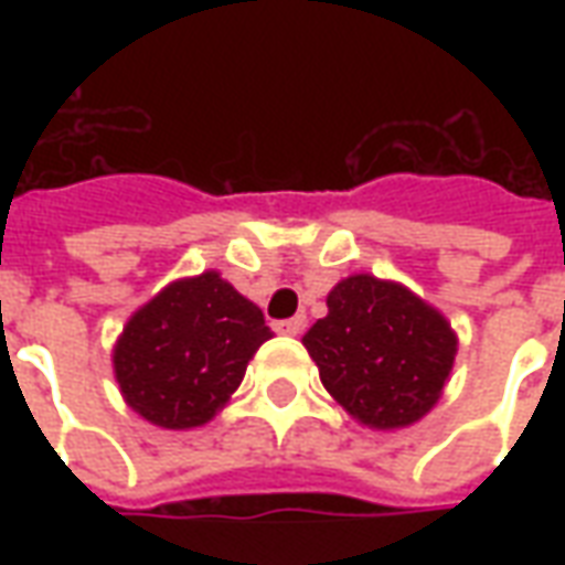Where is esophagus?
<instances>
[{"label":"esophagus","instance_id":"1","mask_svg":"<svg viewBox=\"0 0 565 565\" xmlns=\"http://www.w3.org/2000/svg\"><path fill=\"white\" fill-rule=\"evenodd\" d=\"M302 330H306V318H290L275 323V332H281V335H299Z\"/></svg>","mask_w":565,"mask_h":565}]
</instances>
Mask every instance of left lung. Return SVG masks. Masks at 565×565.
Instances as JSON below:
<instances>
[{
  "mask_svg": "<svg viewBox=\"0 0 565 565\" xmlns=\"http://www.w3.org/2000/svg\"><path fill=\"white\" fill-rule=\"evenodd\" d=\"M327 318L302 344L344 412L375 429H399L438 403L457 335L436 308L396 281L351 275L327 296Z\"/></svg>",
  "mask_w": 565,
  "mask_h": 565,
  "instance_id": "obj_1",
  "label": "left lung"
}]
</instances>
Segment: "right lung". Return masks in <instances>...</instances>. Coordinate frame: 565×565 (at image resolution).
<instances>
[{
	"instance_id": "add662e5",
	"label": "right lung",
	"mask_w": 565,
	"mask_h": 565,
	"mask_svg": "<svg viewBox=\"0 0 565 565\" xmlns=\"http://www.w3.org/2000/svg\"><path fill=\"white\" fill-rule=\"evenodd\" d=\"M271 330L217 271L172 281L115 344V379L132 412L162 429L209 424L245 379Z\"/></svg>"
}]
</instances>
